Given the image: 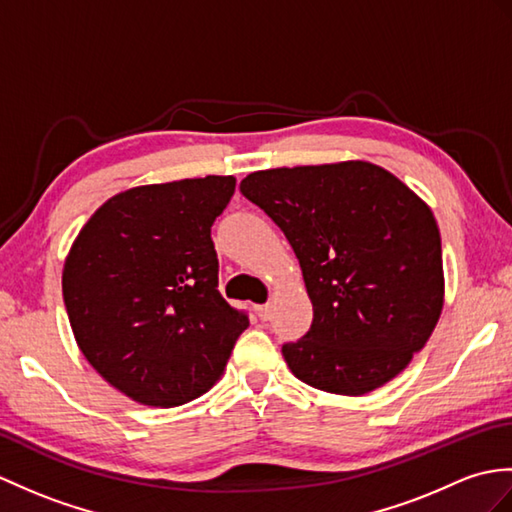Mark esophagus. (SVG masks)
<instances>
[{"instance_id":"esophagus-1","label":"esophagus","mask_w":512,"mask_h":512,"mask_svg":"<svg viewBox=\"0 0 512 512\" xmlns=\"http://www.w3.org/2000/svg\"><path fill=\"white\" fill-rule=\"evenodd\" d=\"M270 314H272V307L270 305H257V316L261 320H268Z\"/></svg>"}]
</instances>
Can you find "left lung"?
<instances>
[{
  "label": "left lung",
  "instance_id": "8db88e82",
  "mask_svg": "<svg viewBox=\"0 0 512 512\" xmlns=\"http://www.w3.org/2000/svg\"><path fill=\"white\" fill-rule=\"evenodd\" d=\"M240 189L288 237L314 307L310 331L281 347L290 371L351 397L397 377L443 310L430 207L366 161L253 172Z\"/></svg>",
  "mask_w": 512,
  "mask_h": 512
}]
</instances>
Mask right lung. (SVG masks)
Masks as SVG:
<instances>
[{
  "mask_svg": "<svg viewBox=\"0 0 512 512\" xmlns=\"http://www.w3.org/2000/svg\"><path fill=\"white\" fill-rule=\"evenodd\" d=\"M233 176L113 196L71 246L63 299L82 355L133 401L172 408L218 382L248 314L218 290L211 227Z\"/></svg>",
  "mask_w": 512,
  "mask_h": 512,
  "instance_id": "add662e5",
  "label": "right lung"
}]
</instances>
